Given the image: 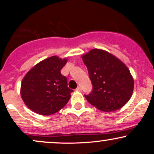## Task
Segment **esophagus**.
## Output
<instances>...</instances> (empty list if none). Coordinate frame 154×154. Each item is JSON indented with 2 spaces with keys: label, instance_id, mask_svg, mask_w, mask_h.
<instances>
[{
  "label": "esophagus",
  "instance_id": "esophagus-1",
  "mask_svg": "<svg viewBox=\"0 0 154 154\" xmlns=\"http://www.w3.org/2000/svg\"><path fill=\"white\" fill-rule=\"evenodd\" d=\"M76 91H82V88H81L80 86H79V87L77 88V89H76Z\"/></svg>",
  "mask_w": 154,
  "mask_h": 154
}]
</instances>
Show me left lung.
<instances>
[{
    "instance_id": "8db88e82",
    "label": "left lung",
    "mask_w": 154,
    "mask_h": 154,
    "mask_svg": "<svg viewBox=\"0 0 154 154\" xmlns=\"http://www.w3.org/2000/svg\"><path fill=\"white\" fill-rule=\"evenodd\" d=\"M93 91L85 97L100 111L111 112L123 107L131 98L134 79L128 66L108 51L92 49L82 56Z\"/></svg>"
}]
</instances>
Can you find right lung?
Segmentation results:
<instances>
[{"mask_svg":"<svg viewBox=\"0 0 154 154\" xmlns=\"http://www.w3.org/2000/svg\"><path fill=\"white\" fill-rule=\"evenodd\" d=\"M67 59L53 56L35 65L26 74L20 93L25 105L40 115H51L68 103L73 91L61 74Z\"/></svg>","mask_w":154,"mask_h":154,"instance_id":"right-lung-1","label":"right lung"}]
</instances>
